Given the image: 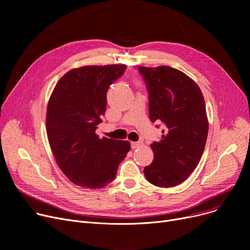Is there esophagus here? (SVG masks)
<instances>
[{
	"instance_id": "esophagus-1",
	"label": "esophagus",
	"mask_w": 250,
	"mask_h": 250,
	"mask_svg": "<svg viewBox=\"0 0 250 250\" xmlns=\"http://www.w3.org/2000/svg\"><path fill=\"white\" fill-rule=\"evenodd\" d=\"M140 146H141L140 142H132V143H130V147H132V149H137Z\"/></svg>"
}]
</instances>
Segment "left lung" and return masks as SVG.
Here are the masks:
<instances>
[{
    "instance_id": "1",
    "label": "left lung",
    "mask_w": 250,
    "mask_h": 250,
    "mask_svg": "<svg viewBox=\"0 0 250 250\" xmlns=\"http://www.w3.org/2000/svg\"><path fill=\"white\" fill-rule=\"evenodd\" d=\"M138 69L148 90L150 120L164 125L161 140L151 144L154 160L144 173L156 187L172 188L187 180L202 158L208 130L205 99L200 87L179 70Z\"/></svg>"
}]
</instances>
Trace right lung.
<instances>
[{
	"label": "right lung",
	"instance_id": "add662e5",
	"mask_svg": "<svg viewBox=\"0 0 250 250\" xmlns=\"http://www.w3.org/2000/svg\"><path fill=\"white\" fill-rule=\"evenodd\" d=\"M125 64L85 65L65 73L57 83L46 110V133L56 161L75 185L101 188L111 182L130 150L128 141L96 135L106 110L109 86Z\"/></svg>",
	"mask_w": 250,
	"mask_h": 250
}]
</instances>
